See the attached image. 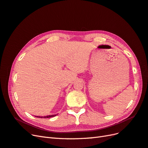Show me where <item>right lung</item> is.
Here are the masks:
<instances>
[{
  "instance_id": "add662e5",
  "label": "right lung",
  "mask_w": 148,
  "mask_h": 148,
  "mask_svg": "<svg viewBox=\"0 0 148 148\" xmlns=\"http://www.w3.org/2000/svg\"><path fill=\"white\" fill-rule=\"evenodd\" d=\"M57 114H55V115H47V116H35V117H39V118H44V119H46V118H51V117H54V116H56V115H57Z\"/></svg>"
}]
</instances>
